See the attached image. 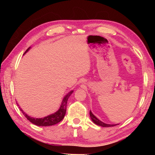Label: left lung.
Here are the masks:
<instances>
[{"instance_id":"obj_1","label":"left lung","mask_w":155,"mask_h":155,"mask_svg":"<svg viewBox=\"0 0 155 155\" xmlns=\"http://www.w3.org/2000/svg\"><path fill=\"white\" fill-rule=\"evenodd\" d=\"M90 117H91V119L93 122L95 124L98 125V126H102V127H111V126H115L116 125L118 124H113V125H111V124H104V123L101 121L100 120H99L98 118H97L96 116H95L94 114H93L91 111H90Z\"/></svg>"}]
</instances>
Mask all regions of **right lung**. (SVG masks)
Returning <instances> with one entry per match:
<instances>
[{
	"instance_id": "obj_1",
	"label": "right lung",
	"mask_w": 155,
	"mask_h": 155,
	"mask_svg": "<svg viewBox=\"0 0 155 155\" xmlns=\"http://www.w3.org/2000/svg\"><path fill=\"white\" fill-rule=\"evenodd\" d=\"M30 48V47L28 48L27 49V51H28V50ZM73 92V90L71 91V92L68 93V94L65 95L63 98L62 103H61V107L58 111L56 112H55L54 114H51L49 116H46V117L44 118H33V117H30L27 115V114H25L24 111H22V109H20V111L22 112V114H24L25 117L27 118V120H29L31 123H32L33 124L36 125V126H53V125H55L56 124H58L61 120H63V118H64V116L65 115V112H66V106H67V102H68V99L69 97L71 96L72 93Z\"/></svg>"
}]
</instances>
